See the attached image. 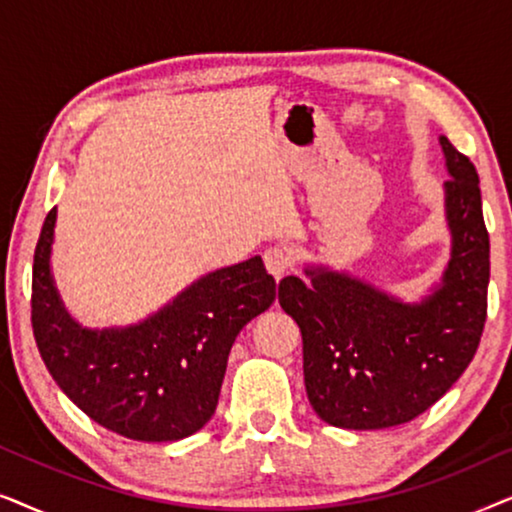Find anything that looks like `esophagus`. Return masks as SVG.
Masks as SVG:
<instances>
[{
  "label": "esophagus",
  "instance_id": "obj_1",
  "mask_svg": "<svg viewBox=\"0 0 512 512\" xmlns=\"http://www.w3.org/2000/svg\"><path fill=\"white\" fill-rule=\"evenodd\" d=\"M263 261H265V268H268V272L275 279L284 277L286 272H289L293 268V254L291 249L282 247V244H277V247H270L265 249L263 254Z\"/></svg>",
  "mask_w": 512,
  "mask_h": 512
}]
</instances>
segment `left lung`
Segmentation results:
<instances>
[{
    "label": "left lung",
    "instance_id": "left-lung-1",
    "mask_svg": "<svg viewBox=\"0 0 512 512\" xmlns=\"http://www.w3.org/2000/svg\"><path fill=\"white\" fill-rule=\"evenodd\" d=\"M445 151L452 261L443 286L405 305L359 279L307 270L279 282V305L303 335V373L312 408L342 429H389L443 398L478 352L487 321L489 233L478 172L440 137Z\"/></svg>",
    "mask_w": 512,
    "mask_h": 512
}]
</instances>
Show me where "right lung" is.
Masks as SVG:
<instances>
[{"mask_svg":"<svg viewBox=\"0 0 512 512\" xmlns=\"http://www.w3.org/2000/svg\"><path fill=\"white\" fill-rule=\"evenodd\" d=\"M53 228L55 207L34 249L32 328L58 387L118 436L167 443L200 431L219 403L237 333L275 300L261 256L209 272L142 324L86 331L53 286Z\"/></svg>","mask_w":512,"mask_h":512,"instance_id":"1","label":"right lung"}]
</instances>
